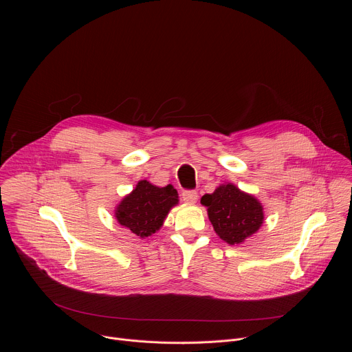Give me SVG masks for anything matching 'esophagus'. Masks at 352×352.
Here are the masks:
<instances>
[{"instance_id": "1", "label": "esophagus", "mask_w": 352, "mask_h": 352, "mask_svg": "<svg viewBox=\"0 0 352 352\" xmlns=\"http://www.w3.org/2000/svg\"><path fill=\"white\" fill-rule=\"evenodd\" d=\"M182 200L188 205H193L196 204L197 200V192L196 190H184L182 192Z\"/></svg>"}]
</instances>
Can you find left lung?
I'll return each instance as SVG.
<instances>
[{"instance_id": "1", "label": "left lung", "mask_w": 352, "mask_h": 352, "mask_svg": "<svg viewBox=\"0 0 352 352\" xmlns=\"http://www.w3.org/2000/svg\"><path fill=\"white\" fill-rule=\"evenodd\" d=\"M200 204L208 208L216 234L228 245L242 243L256 234L265 221L259 199L231 182L221 184L213 193L204 195Z\"/></svg>"}]
</instances>
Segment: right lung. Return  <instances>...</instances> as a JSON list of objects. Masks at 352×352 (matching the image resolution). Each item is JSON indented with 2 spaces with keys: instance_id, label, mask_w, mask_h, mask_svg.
I'll use <instances>...</instances> for the list:
<instances>
[{
  "instance_id": "right-lung-1",
  "label": "right lung",
  "mask_w": 352,
  "mask_h": 352,
  "mask_svg": "<svg viewBox=\"0 0 352 352\" xmlns=\"http://www.w3.org/2000/svg\"><path fill=\"white\" fill-rule=\"evenodd\" d=\"M178 202V192L173 185L160 188L142 179L116 206L114 216L135 235L146 238L162 228L170 210Z\"/></svg>"
}]
</instances>
